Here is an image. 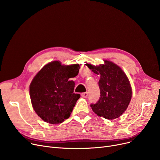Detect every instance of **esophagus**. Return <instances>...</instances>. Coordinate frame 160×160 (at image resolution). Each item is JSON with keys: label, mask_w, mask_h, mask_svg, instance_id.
<instances>
[{"label": "esophagus", "mask_w": 160, "mask_h": 160, "mask_svg": "<svg viewBox=\"0 0 160 160\" xmlns=\"http://www.w3.org/2000/svg\"><path fill=\"white\" fill-rule=\"evenodd\" d=\"M81 96L83 97V98H87L88 96V92H84V93H82L81 94Z\"/></svg>", "instance_id": "1"}]
</instances>
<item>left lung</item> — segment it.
<instances>
[{
	"instance_id": "left-lung-1",
	"label": "left lung",
	"mask_w": 160,
	"mask_h": 160,
	"mask_svg": "<svg viewBox=\"0 0 160 160\" xmlns=\"http://www.w3.org/2000/svg\"><path fill=\"white\" fill-rule=\"evenodd\" d=\"M99 66L86 63L92 72L100 74L99 101L92 104L93 111L107 119H115L126 111L132 98V88L126 74L114 62L103 60Z\"/></svg>"
}]
</instances>
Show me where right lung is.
Instances as JSON below:
<instances>
[{"label": "right lung", "instance_id": "obj_1", "mask_svg": "<svg viewBox=\"0 0 160 160\" xmlns=\"http://www.w3.org/2000/svg\"><path fill=\"white\" fill-rule=\"evenodd\" d=\"M80 65H64L58 61L45 64L29 85V96L35 113L46 122L59 124L67 119L80 98L74 93L70 78L78 75Z\"/></svg>", "mask_w": 160, "mask_h": 160}]
</instances>
